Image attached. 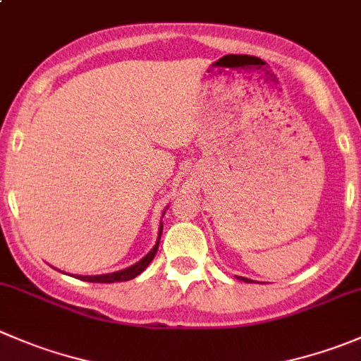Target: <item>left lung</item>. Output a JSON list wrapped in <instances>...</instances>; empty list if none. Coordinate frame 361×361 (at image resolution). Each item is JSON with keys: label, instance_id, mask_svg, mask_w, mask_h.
<instances>
[{"label": "left lung", "instance_id": "obj_1", "mask_svg": "<svg viewBox=\"0 0 361 361\" xmlns=\"http://www.w3.org/2000/svg\"><path fill=\"white\" fill-rule=\"evenodd\" d=\"M241 281H245V282H250V281H248V279H245V277H241Z\"/></svg>", "mask_w": 361, "mask_h": 361}]
</instances>
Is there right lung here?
I'll list each match as a JSON object with an SVG mask.
<instances>
[{
  "label": "right lung",
  "instance_id": "obj_1",
  "mask_svg": "<svg viewBox=\"0 0 361 361\" xmlns=\"http://www.w3.org/2000/svg\"><path fill=\"white\" fill-rule=\"evenodd\" d=\"M160 234H162V226H160ZM160 240V236H159ZM157 250H159V241H157L155 247L149 250V254H146V257H142L141 261L135 262L134 266L130 268H125L121 271H114V274H107V275H95V277H87V275H77L75 279H80L84 282H100V284H113V282H125L130 281V279H135L139 274H141L142 269H146V266L153 261L155 257Z\"/></svg>",
  "mask_w": 361,
  "mask_h": 361
}]
</instances>
